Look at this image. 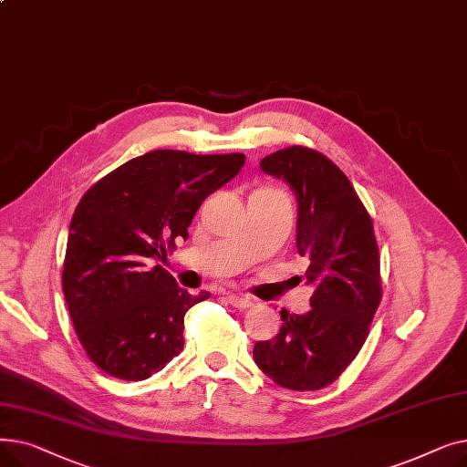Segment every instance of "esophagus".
Masks as SVG:
<instances>
[{"instance_id":"obj_1","label":"esophagus","mask_w":467,"mask_h":467,"mask_svg":"<svg viewBox=\"0 0 467 467\" xmlns=\"http://www.w3.org/2000/svg\"><path fill=\"white\" fill-rule=\"evenodd\" d=\"M227 301L234 306V308H250L254 306V301L246 296H236V293H227Z\"/></svg>"}]
</instances>
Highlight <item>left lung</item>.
Masks as SVG:
<instances>
[{"mask_svg": "<svg viewBox=\"0 0 467 467\" xmlns=\"http://www.w3.org/2000/svg\"><path fill=\"white\" fill-rule=\"evenodd\" d=\"M259 166L296 192V242L314 293L306 314L280 312V333L255 342L254 359L278 386L320 389L358 356L382 297L373 221L350 180L322 153L293 145Z\"/></svg>", "mask_w": 467, "mask_h": 467, "instance_id": "obj_1", "label": "left lung"}]
</instances>
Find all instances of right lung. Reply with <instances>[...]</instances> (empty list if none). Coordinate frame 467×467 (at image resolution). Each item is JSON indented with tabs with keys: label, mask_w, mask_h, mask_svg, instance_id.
Here are the masks:
<instances>
[{
	"label": "right lung",
	"mask_w": 467,
	"mask_h": 467,
	"mask_svg": "<svg viewBox=\"0 0 467 467\" xmlns=\"http://www.w3.org/2000/svg\"><path fill=\"white\" fill-rule=\"evenodd\" d=\"M242 153L159 150L94 183L71 217L62 273L69 317L88 358L122 380H145L183 350L191 296L157 261L187 240L204 199L244 166Z\"/></svg>",
	"instance_id": "obj_1"
}]
</instances>
